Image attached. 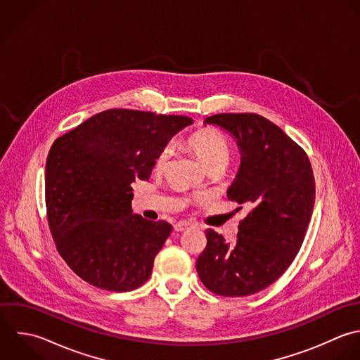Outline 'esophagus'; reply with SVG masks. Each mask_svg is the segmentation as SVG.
<instances>
[{
	"label": "esophagus",
	"mask_w": 360,
	"mask_h": 360,
	"mask_svg": "<svg viewBox=\"0 0 360 360\" xmlns=\"http://www.w3.org/2000/svg\"><path fill=\"white\" fill-rule=\"evenodd\" d=\"M192 224L189 221H178L175 226H174V230L175 231H185L186 229H189Z\"/></svg>",
	"instance_id": "34e87169"
}]
</instances>
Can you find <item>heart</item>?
<instances>
[{
    "instance_id": "b5f03b06",
    "label": "heart",
    "mask_w": 360,
    "mask_h": 360,
    "mask_svg": "<svg viewBox=\"0 0 360 360\" xmlns=\"http://www.w3.org/2000/svg\"><path fill=\"white\" fill-rule=\"evenodd\" d=\"M186 144L209 169H224L233 157V146L230 140L220 130L213 127H205L193 131L186 139ZM169 157L171 146H165L155 160V168L164 169Z\"/></svg>"
}]
</instances>
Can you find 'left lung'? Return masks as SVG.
Segmentation results:
<instances>
[{"instance_id": "8db88e82", "label": "left lung", "mask_w": 360, "mask_h": 360, "mask_svg": "<svg viewBox=\"0 0 360 360\" xmlns=\"http://www.w3.org/2000/svg\"><path fill=\"white\" fill-rule=\"evenodd\" d=\"M205 122L237 140L241 165L227 196L248 214L233 245L206 230L196 271L217 296H250L276 282L302 248L316 199L313 168L306 151L261 115L219 113Z\"/></svg>"}]
</instances>
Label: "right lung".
<instances>
[{
    "instance_id": "1",
    "label": "right lung",
    "mask_w": 360,
    "mask_h": 360,
    "mask_svg": "<svg viewBox=\"0 0 360 360\" xmlns=\"http://www.w3.org/2000/svg\"><path fill=\"white\" fill-rule=\"evenodd\" d=\"M188 124L181 115L108 109L53 143L47 221L58 254L86 283L130 292L151 276L172 226L133 214L131 184L148 181L160 151Z\"/></svg>"
}]
</instances>
